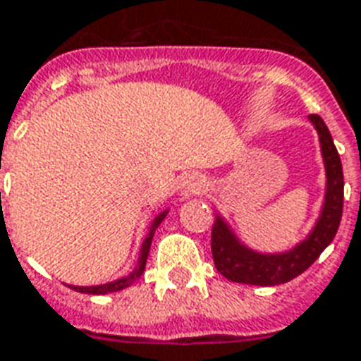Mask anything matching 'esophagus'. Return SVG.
Returning a JSON list of instances; mask_svg holds the SVG:
<instances>
[{"label":"esophagus","mask_w":361,"mask_h":361,"mask_svg":"<svg viewBox=\"0 0 361 361\" xmlns=\"http://www.w3.org/2000/svg\"><path fill=\"white\" fill-rule=\"evenodd\" d=\"M204 178H200L199 174H189L181 180L180 191L183 197H195V195H199V192L204 191Z\"/></svg>","instance_id":"obj_1"}]
</instances>
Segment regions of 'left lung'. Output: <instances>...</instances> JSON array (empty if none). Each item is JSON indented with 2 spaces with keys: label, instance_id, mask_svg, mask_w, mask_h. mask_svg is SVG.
<instances>
[{
  "label": "left lung",
  "instance_id": "8db88e82",
  "mask_svg": "<svg viewBox=\"0 0 361 361\" xmlns=\"http://www.w3.org/2000/svg\"><path fill=\"white\" fill-rule=\"evenodd\" d=\"M309 121L320 137V151L326 169V195L320 216L309 235L291 250L280 254H261L240 242L221 214L216 212V224L212 225V255L217 271L231 282L252 286L286 284L307 271L337 235L345 200L343 164L334 137L320 115H309Z\"/></svg>",
  "mask_w": 361,
  "mask_h": 361
}]
</instances>
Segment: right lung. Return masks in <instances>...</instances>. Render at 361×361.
<instances>
[{
    "label": "right lung",
    "instance_id": "right-lung-1",
    "mask_svg": "<svg viewBox=\"0 0 361 361\" xmlns=\"http://www.w3.org/2000/svg\"><path fill=\"white\" fill-rule=\"evenodd\" d=\"M169 210H162L161 214H157L153 217V221H151L149 233L145 236L144 244H142V250H140V257H137V265L134 267V271L130 274H126L123 279L114 280V282H107V284H100V286H70L71 290L79 291V293H92V295H106V293H114V291H121L132 286L136 282L145 271V261H147V255H149V247H151V240H153V235H155L157 227L162 224V219L166 217Z\"/></svg>",
    "mask_w": 361,
    "mask_h": 361
}]
</instances>
